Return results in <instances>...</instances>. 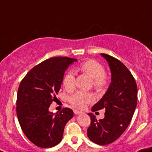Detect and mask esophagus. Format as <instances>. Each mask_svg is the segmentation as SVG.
Wrapping results in <instances>:
<instances>
[{"instance_id": "esophagus-1", "label": "esophagus", "mask_w": 152, "mask_h": 152, "mask_svg": "<svg viewBox=\"0 0 152 152\" xmlns=\"http://www.w3.org/2000/svg\"><path fill=\"white\" fill-rule=\"evenodd\" d=\"M74 113L77 115V114H79V113H82V112L79 111V110H74Z\"/></svg>"}]
</instances>
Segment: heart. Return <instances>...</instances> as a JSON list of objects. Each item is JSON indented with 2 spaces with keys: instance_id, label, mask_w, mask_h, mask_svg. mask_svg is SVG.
Masks as SVG:
<instances>
[{
  "instance_id": "1",
  "label": "heart",
  "mask_w": 152,
  "mask_h": 152,
  "mask_svg": "<svg viewBox=\"0 0 152 152\" xmlns=\"http://www.w3.org/2000/svg\"><path fill=\"white\" fill-rule=\"evenodd\" d=\"M79 71L89 76L93 79V84L97 89H102L107 83V76L104 73V67L101 63L95 60H88L83 63L79 67ZM63 85L66 91H72L76 86L75 73L73 71H68L64 75ZM94 100L92 94L88 92L77 91L69 96V102L73 106L79 109L84 108L88 104Z\"/></svg>"
}]
</instances>
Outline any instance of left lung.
<instances>
[{"mask_svg": "<svg viewBox=\"0 0 152 152\" xmlns=\"http://www.w3.org/2000/svg\"><path fill=\"white\" fill-rule=\"evenodd\" d=\"M107 61L111 72V83L102 98L91 110L104 109V118L97 120L93 113L87 129L88 139L98 145L113 142L129 126L137 105V85L130 71L115 57L101 54Z\"/></svg>", "mask_w": 152, "mask_h": 152, "instance_id": "obj_1", "label": "left lung"}]
</instances>
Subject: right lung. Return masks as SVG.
Instances as JSON below:
<instances>
[{
    "label": "right lung",
    "mask_w": 152,
    "mask_h": 152,
    "mask_svg": "<svg viewBox=\"0 0 152 152\" xmlns=\"http://www.w3.org/2000/svg\"><path fill=\"white\" fill-rule=\"evenodd\" d=\"M75 61L67 57L49 58L34 66L20 83L16 114L23 132L38 147L59 144L65 125L73 117V111L67 107L56 114L48 108L57 99L65 71Z\"/></svg>",
    "instance_id": "1"
}]
</instances>
